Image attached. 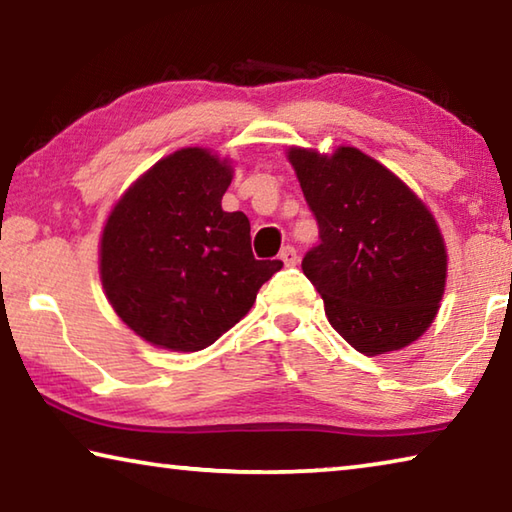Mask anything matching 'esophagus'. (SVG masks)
<instances>
[{"label": "esophagus", "instance_id": "1", "mask_svg": "<svg viewBox=\"0 0 512 512\" xmlns=\"http://www.w3.org/2000/svg\"><path fill=\"white\" fill-rule=\"evenodd\" d=\"M280 259L284 262V266H296L298 264V250L293 246H284Z\"/></svg>", "mask_w": 512, "mask_h": 512}]
</instances>
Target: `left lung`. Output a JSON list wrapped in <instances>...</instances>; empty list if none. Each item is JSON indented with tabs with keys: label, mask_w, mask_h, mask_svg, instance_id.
Listing matches in <instances>:
<instances>
[{
	"label": "left lung",
	"mask_w": 512,
	"mask_h": 512,
	"mask_svg": "<svg viewBox=\"0 0 512 512\" xmlns=\"http://www.w3.org/2000/svg\"><path fill=\"white\" fill-rule=\"evenodd\" d=\"M289 162L320 237L302 273L323 296L329 325L368 357L413 343L445 293L436 219L395 173L352 146L332 155L293 146Z\"/></svg>",
	"instance_id": "1"
}]
</instances>
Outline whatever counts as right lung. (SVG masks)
Returning <instances> with one entry per match:
<instances>
[{"label":"right lung","instance_id":"right-lung-1","mask_svg":"<svg viewBox=\"0 0 512 512\" xmlns=\"http://www.w3.org/2000/svg\"><path fill=\"white\" fill-rule=\"evenodd\" d=\"M232 169L207 149L162 158L121 196L101 235V284L117 316L158 348L196 352L244 318L282 268L255 259L244 212H223Z\"/></svg>","mask_w":512,"mask_h":512}]
</instances>
